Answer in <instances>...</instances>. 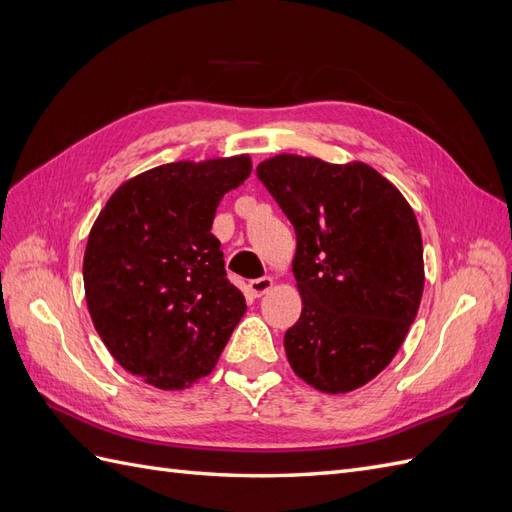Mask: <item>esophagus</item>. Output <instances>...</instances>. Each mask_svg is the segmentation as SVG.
<instances>
[{"label":"esophagus","instance_id":"34e87169","mask_svg":"<svg viewBox=\"0 0 512 512\" xmlns=\"http://www.w3.org/2000/svg\"><path fill=\"white\" fill-rule=\"evenodd\" d=\"M271 288H273L271 277H258V280H252L250 284H247V290H250L254 299L262 297V294H267Z\"/></svg>","mask_w":512,"mask_h":512}]
</instances>
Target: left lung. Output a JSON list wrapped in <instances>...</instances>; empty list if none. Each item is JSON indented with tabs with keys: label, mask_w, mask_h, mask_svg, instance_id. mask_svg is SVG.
<instances>
[{
	"label": "left lung",
	"mask_w": 512,
	"mask_h": 512,
	"mask_svg": "<svg viewBox=\"0 0 512 512\" xmlns=\"http://www.w3.org/2000/svg\"><path fill=\"white\" fill-rule=\"evenodd\" d=\"M256 175L297 235L301 318L288 363L322 393H348L393 361L421 305L423 239L391 181L363 162L275 156Z\"/></svg>",
	"instance_id": "1"
}]
</instances>
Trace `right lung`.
I'll return each mask as SVG.
<instances>
[{
  "instance_id": "add662e5",
  "label": "right lung",
  "mask_w": 512,
  "mask_h": 512,
  "mask_svg": "<svg viewBox=\"0 0 512 512\" xmlns=\"http://www.w3.org/2000/svg\"><path fill=\"white\" fill-rule=\"evenodd\" d=\"M247 156L173 162L108 198L83 258L91 320L113 359L164 391L211 374L245 314L211 224L250 177Z\"/></svg>"
}]
</instances>
